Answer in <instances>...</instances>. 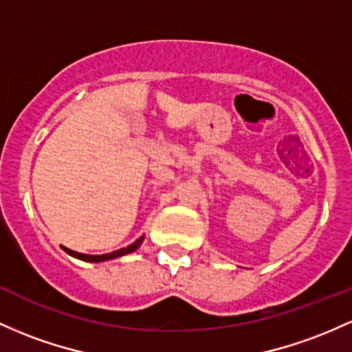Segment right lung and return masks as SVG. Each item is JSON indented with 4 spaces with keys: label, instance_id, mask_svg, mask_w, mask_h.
<instances>
[{
    "label": "right lung",
    "instance_id": "right-lung-1",
    "mask_svg": "<svg viewBox=\"0 0 352 352\" xmlns=\"http://www.w3.org/2000/svg\"><path fill=\"white\" fill-rule=\"evenodd\" d=\"M144 239H145V235H142V237H138L137 241L133 242V244L123 247V249L115 250V252L102 254V256H88V254H80V252H75V250H72V249H67V247H63V245H61V249H63L67 254H69V256H72V257L80 258V261H85V262H105V261H111V258H117V257L126 256V254L135 252V250H137L138 247L142 245Z\"/></svg>",
    "mask_w": 352,
    "mask_h": 352
}]
</instances>
